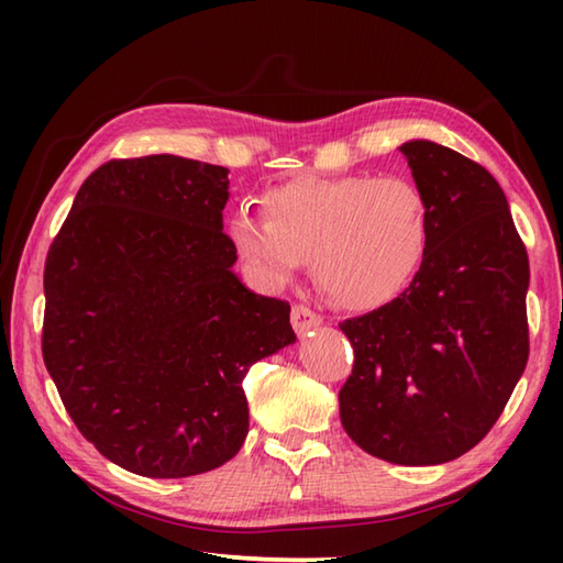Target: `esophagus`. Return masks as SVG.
<instances>
[{"label":"esophagus","mask_w":563,"mask_h":563,"mask_svg":"<svg viewBox=\"0 0 563 563\" xmlns=\"http://www.w3.org/2000/svg\"><path fill=\"white\" fill-rule=\"evenodd\" d=\"M321 319L317 312H312L307 305H295L292 307V327L295 331L300 333V336H305V333H309L312 329H317L321 324Z\"/></svg>","instance_id":"1"}]
</instances>
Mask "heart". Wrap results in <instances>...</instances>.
Wrapping results in <instances>:
<instances>
[{
	"label": "heart",
	"mask_w": 563,
	"mask_h": 563,
	"mask_svg": "<svg viewBox=\"0 0 563 563\" xmlns=\"http://www.w3.org/2000/svg\"><path fill=\"white\" fill-rule=\"evenodd\" d=\"M263 220L227 224L234 254L275 290L312 256L333 302L353 312L391 305L411 288L430 249V206L406 176H297L261 196Z\"/></svg>",
	"instance_id": "heart-1"
}]
</instances>
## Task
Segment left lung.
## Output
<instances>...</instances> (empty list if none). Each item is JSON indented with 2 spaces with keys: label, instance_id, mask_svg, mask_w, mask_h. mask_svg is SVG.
Returning <instances> with one entry per match:
<instances>
[{
  "label": "left lung",
  "instance_id": "1",
  "mask_svg": "<svg viewBox=\"0 0 563 563\" xmlns=\"http://www.w3.org/2000/svg\"><path fill=\"white\" fill-rule=\"evenodd\" d=\"M399 152L428 198L430 249L399 300L341 324L355 363L339 409L367 454L430 466L470 452L525 373L530 263L482 164L430 140Z\"/></svg>",
  "mask_w": 563,
  "mask_h": 563
}]
</instances>
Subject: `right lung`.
<instances>
[{
  "instance_id": "1",
  "label": "right lung",
  "mask_w": 563,
  "mask_h": 563,
  "mask_svg": "<svg viewBox=\"0 0 563 563\" xmlns=\"http://www.w3.org/2000/svg\"><path fill=\"white\" fill-rule=\"evenodd\" d=\"M230 169L174 154L99 166L45 258L43 361L106 460L181 479L249 433L242 379L295 343L290 305L251 292L222 232Z\"/></svg>"
}]
</instances>
